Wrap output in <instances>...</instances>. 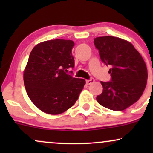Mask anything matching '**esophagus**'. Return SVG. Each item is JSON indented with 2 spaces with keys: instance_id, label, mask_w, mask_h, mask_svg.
<instances>
[{
  "instance_id": "esophagus-1",
  "label": "esophagus",
  "mask_w": 153,
  "mask_h": 153,
  "mask_svg": "<svg viewBox=\"0 0 153 153\" xmlns=\"http://www.w3.org/2000/svg\"><path fill=\"white\" fill-rule=\"evenodd\" d=\"M95 81V80L94 78H91L89 80H86V84L87 85H91V83H93Z\"/></svg>"
}]
</instances>
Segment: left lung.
Instances as JSON below:
<instances>
[{
	"mask_svg": "<svg viewBox=\"0 0 153 153\" xmlns=\"http://www.w3.org/2000/svg\"><path fill=\"white\" fill-rule=\"evenodd\" d=\"M101 59L111 69V81H101L102 94L96 100L103 107L122 111L134 104L147 85V70L145 61L129 42L111 36L94 39Z\"/></svg>",
	"mask_w": 153,
	"mask_h": 153,
	"instance_id": "8db88e82",
	"label": "left lung"
}]
</instances>
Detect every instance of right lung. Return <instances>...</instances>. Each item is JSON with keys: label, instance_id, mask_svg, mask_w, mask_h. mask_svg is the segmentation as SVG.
<instances>
[{"label": "right lung", "instance_id": "right-lung-1", "mask_svg": "<svg viewBox=\"0 0 153 153\" xmlns=\"http://www.w3.org/2000/svg\"><path fill=\"white\" fill-rule=\"evenodd\" d=\"M72 40H48L31 50L24 71L26 93L39 109L57 115L70 108L78 99L85 80L68 74L74 67Z\"/></svg>", "mask_w": 153, "mask_h": 153}]
</instances>
